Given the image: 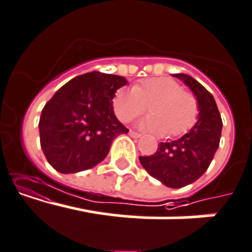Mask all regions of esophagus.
Returning a JSON list of instances; mask_svg holds the SVG:
<instances>
[{
	"label": "esophagus",
	"mask_w": 252,
	"mask_h": 252,
	"mask_svg": "<svg viewBox=\"0 0 252 252\" xmlns=\"http://www.w3.org/2000/svg\"><path fill=\"white\" fill-rule=\"evenodd\" d=\"M130 136L131 137H133V138H138V137H141V133H138V132H135V131H130Z\"/></svg>",
	"instance_id": "esophagus-1"
}]
</instances>
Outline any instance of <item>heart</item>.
I'll list each match as a JSON object with an SVG mask.
<instances>
[{"instance_id":"heart-1","label":"heart","mask_w":252,"mask_h":252,"mask_svg":"<svg viewBox=\"0 0 252 252\" xmlns=\"http://www.w3.org/2000/svg\"><path fill=\"white\" fill-rule=\"evenodd\" d=\"M147 107L151 115L138 126L158 135H183L199 116L196 97L169 78L146 79L132 89L117 90L112 99L115 115L122 122L132 121L145 114Z\"/></svg>"}]
</instances>
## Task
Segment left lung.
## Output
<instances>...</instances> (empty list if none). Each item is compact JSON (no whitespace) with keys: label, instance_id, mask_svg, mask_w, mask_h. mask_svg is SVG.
I'll return each mask as SVG.
<instances>
[{"label":"left lung","instance_id":"left-lung-1","mask_svg":"<svg viewBox=\"0 0 252 252\" xmlns=\"http://www.w3.org/2000/svg\"><path fill=\"white\" fill-rule=\"evenodd\" d=\"M190 89L199 105L198 121L188 133L160 142L156 153L140 157L143 168L169 188H182L200 178L219 147L222 121L213 95L187 74H173Z\"/></svg>","mask_w":252,"mask_h":252}]
</instances>
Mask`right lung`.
Segmentation results:
<instances>
[{"label":"right lung","instance_id":"obj_1","mask_svg":"<svg viewBox=\"0 0 252 252\" xmlns=\"http://www.w3.org/2000/svg\"><path fill=\"white\" fill-rule=\"evenodd\" d=\"M127 80L92 71L62 86L43 107L40 147L50 166L76 173L99 164L114 138L128 130L115 116L112 99Z\"/></svg>","mask_w":252,"mask_h":252}]
</instances>
